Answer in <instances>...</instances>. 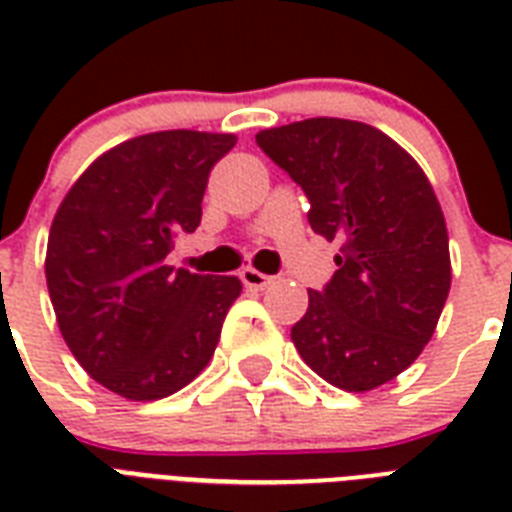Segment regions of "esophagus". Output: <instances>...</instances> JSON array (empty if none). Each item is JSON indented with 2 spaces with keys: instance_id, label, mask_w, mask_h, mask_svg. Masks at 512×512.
I'll return each mask as SVG.
<instances>
[{
  "instance_id": "obj_1",
  "label": "esophagus",
  "mask_w": 512,
  "mask_h": 512,
  "mask_svg": "<svg viewBox=\"0 0 512 512\" xmlns=\"http://www.w3.org/2000/svg\"><path fill=\"white\" fill-rule=\"evenodd\" d=\"M239 279L247 289H265L273 281L268 273H260V271H255V268H244V271L239 273Z\"/></svg>"
}]
</instances>
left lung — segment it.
Wrapping results in <instances>:
<instances>
[{"instance_id":"1","label":"left lung","mask_w":512,"mask_h":512,"mask_svg":"<svg viewBox=\"0 0 512 512\" xmlns=\"http://www.w3.org/2000/svg\"><path fill=\"white\" fill-rule=\"evenodd\" d=\"M255 140L305 191L313 231L342 244L335 276L308 292L292 327L297 353L348 393L385 385L428 345L452 284L433 185L385 132L350 119H305Z\"/></svg>"}]
</instances>
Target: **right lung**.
I'll use <instances>...</instances> for the list:
<instances>
[{
    "instance_id": "1",
    "label": "right lung",
    "mask_w": 512,
    "mask_h": 512,
    "mask_svg": "<svg viewBox=\"0 0 512 512\" xmlns=\"http://www.w3.org/2000/svg\"><path fill=\"white\" fill-rule=\"evenodd\" d=\"M236 135L151 132L111 148L71 185L47 241L60 335L103 388L156 401L185 388L215 353L236 276L164 263L201 223L207 177Z\"/></svg>"
}]
</instances>
